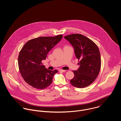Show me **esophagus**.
Masks as SVG:
<instances>
[{"label": "esophagus", "instance_id": "1", "mask_svg": "<svg viewBox=\"0 0 121 121\" xmlns=\"http://www.w3.org/2000/svg\"><path fill=\"white\" fill-rule=\"evenodd\" d=\"M59 71L60 72H66V71L65 70H63V69H60L59 70Z\"/></svg>", "mask_w": 121, "mask_h": 121}]
</instances>
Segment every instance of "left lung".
Here are the masks:
<instances>
[{
  "mask_svg": "<svg viewBox=\"0 0 121 121\" xmlns=\"http://www.w3.org/2000/svg\"><path fill=\"white\" fill-rule=\"evenodd\" d=\"M74 48L80 67L73 71L74 77L70 83L78 88H83L92 84L98 76L101 67V55L97 46L90 39L80 34L64 37Z\"/></svg>",
  "mask_w": 121,
  "mask_h": 121,
  "instance_id": "8db88e82",
  "label": "left lung"
}]
</instances>
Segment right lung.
Returning <instances> with one entry per match:
<instances>
[{
  "label": "right lung",
  "mask_w": 121,
  "mask_h": 121,
  "mask_svg": "<svg viewBox=\"0 0 121 121\" xmlns=\"http://www.w3.org/2000/svg\"><path fill=\"white\" fill-rule=\"evenodd\" d=\"M40 37L28 41L22 47L18 57L19 72L24 81L33 87L43 89L50 85L58 70L46 69L41 62L48 53L62 38Z\"/></svg>",
  "instance_id": "1"
}]
</instances>
